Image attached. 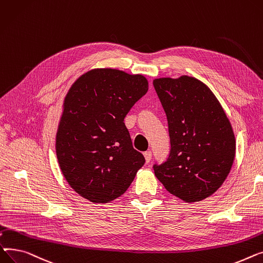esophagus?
<instances>
[{"label": "esophagus", "mask_w": 263, "mask_h": 263, "mask_svg": "<svg viewBox=\"0 0 263 263\" xmlns=\"http://www.w3.org/2000/svg\"><path fill=\"white\" fill-rule=\"evenodd\" d=\"M144 158H145V161H146V163H148L149 161H151V159H152V152L151 151H147V152H145L144 154Z\"/></svg>", "instance_id": "1"}]
</instances>
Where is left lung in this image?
<instances>
[{
    "mask_svg": "<svg viewBox=\"0 0 263 263\" xmlns=\"http://www.w3.org/2000/svg\"><path fill=\"white\" fill-rule=\"evenodd\" d=\"M153 85L171 142L166 161L153 166L155 175L183 202H199L217 191L230 172L236 155L233 127L212 91L194 77H164Z\"/></svg>",
    "mask_w": 263,
    "mask_h": 263,
    "instance_id": "obj_1",
    "label": "left lung"
}]
</instances>
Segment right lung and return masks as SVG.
<instances>
[{"label":"right lung","mask_w":263,"mask_h":263,"mask_svg":"<svg viewBox=\"0 0 263 263\" xmlns=\"http://www.w3.org/2000/svg\"><path fill=\"white\" fill-rule=\"evenodd\" d=\"M147 90L143 75L95 69L79 77L67 93L56 155L71 188L90 202L104 204L121 196L144 164L124 118Z\"/></svg>","instance_id":"1"}]
</instances>
